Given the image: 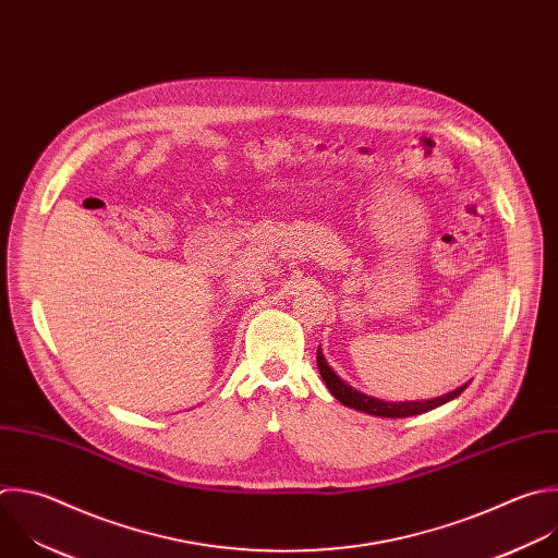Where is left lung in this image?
Returning <instances> with one entry per match:
<instances>
[{
	"label": "left lung",
	"mask_w": 558,
	"mask_h": 558,
	"mask_svg": "<svg viewBox=\"0 0 558 558\" xmlns=\"http://www.w3.org/2000/svg\"><path fill=\"white\" fill-rule=\"evenodd\" d=\"M317 367H319V375L326 384V388L330 390V395L345 408L350 410H356V412H365L369 416H381V418H408V416H418V414H425V412H432L449 401H453L456 397H460L469 384L460 386L458 390L449 392V395H442V397H436V399H425V401H399V403H392V401H381V399H375V397H367L359 390H354L350 384L341 381L335 373L332 367L328 365V361L324 359L322 354V348H317Z\"/></svg>",
	"instance_id": "1"
}]
</instances>
